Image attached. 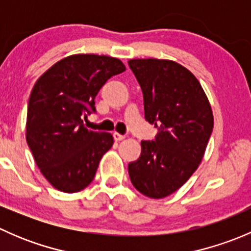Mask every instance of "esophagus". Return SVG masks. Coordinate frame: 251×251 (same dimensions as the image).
Here are the masks:
<instances>
[{
    "label": "esophagus",
    "mask_w": 251,
    "mask_h": 251,
    "mask_svg": "<svg viewBox=\"0 0 251 251\" xmlns=\"http://www.w3.org/2000/svg\"><path fill=\"white\" fill-rule=\"evenodd\" d=\"M113 137H114V140H115V141H121V140H124V138H125V136L120 135V133H118V132H114Z\"/></svg>",
    "instance_id": "1"
}]
</instances>
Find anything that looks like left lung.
<instances>
[{
    "label": "left lung",
    "mask_w": 251,
    "mask_h": 251,
    "mask_svg": "<svg viewBox=\"0 0 251 251\" xmlns=\"http://www.w3.org/2000/svg\"><path fill=\"white\" fill-rule=\"evenodd\" d=\"M128 67L143 93L144 118L158 127L142 141L140 158L128 164L133 187L161 199L183 186L203 159L214 127L206 95L197 77L166 59H131Z\"/></svg>",
    "instance_id": "left-lung-1"
}]
</instances>
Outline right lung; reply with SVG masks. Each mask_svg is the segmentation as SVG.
Wrapping results in <instances>:
<instances>
[{"label":"right lung","mask_w":251,"mask_h":251,"mask_svg":"<svg viewBox=\"0 0 251 251\" xmlns=\"http://www.w3.org/2000/svg\"><path fill=\"white\" fill-rule=\"evenodd\" d=\"M116 58L75 54L55 63L35 83L27 103L26 142L45 178L58 191H82L95 178L103 154L113 146L108 132L88 130L95 98L114 75L125 72Z\"/></svg>","instance_id":"add662e5"}]
</instances>
